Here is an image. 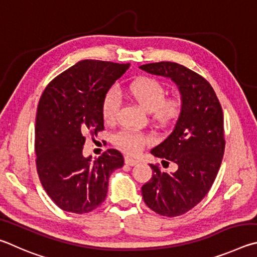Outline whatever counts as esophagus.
I'll return each instance as SVG.
<instances>
[{"label": "esophagus", "instance_id": "esophagus-1", "mask_svg": "<svg viewBox=\"0 0 257 257\" xmlns=\"http://www.w3.org/2000/svg\"><path fill=\"white\" fill-rule=\"evenodd\" d=\"M125 164L128 165V166H136L137 164H139V161L130 158V157H125Z\"/></svg>", "mask_w": 257, "mask_h": 257}]
</instances>
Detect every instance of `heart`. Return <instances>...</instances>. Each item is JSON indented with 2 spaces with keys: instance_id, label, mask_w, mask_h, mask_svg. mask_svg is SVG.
Returning <instances> with one entry per match:
<instances>
[{
  "instance_id": "heart-1",
  "label": "heart",
  "mask_w": 257,
  "mask_h": 257,
  "mask_svg": "<svg viewBox=\"0 0 257 257\" xmlns=\"http://www.w3.org/2000/svg\"><path fill=\"white\" fill-rule=\"evenodd\" d=\"M127 94L143 109L151 112L152 118L159 124L168 125L178 118L182 111V99L179 97L166 98L165 85L155 78L141 76L127 87ZM119 99L114 90L108 91L101 103V115L106 123H114L118 111ZM117 149L130 156H137L146 146L150 145L151 138L143 133L120 131L112 138Z\"/></svg>"
}]
</instances>
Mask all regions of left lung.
<instances>
[{
  "mask_svg": "<svg viewBox=\"0 0 257 257\" xmlns=\"http://www.w3.org/2000/svg\"><path fill=\"white\" fill-rule=\"evenodd\" d=\"M148 73L168 78L177 85L182 111L173 132L151 150L163 166L176 164L175 172L157 165L142 186L146 204L156 213L177 217L204 199L214 182L224 152L223 114L213 88L203 76L174 62L141 65Z\"/></svg>",
  "mask_w": 257,
  "mask_h": 257,
  "instance_id": "left-lung-1",
  "label": "left lung"
}]
</instances>
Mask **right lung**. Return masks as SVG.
<instances>
[{"instance_id":"right-lung-1","label":"right lung","mask_w":257,"mask_h":257,"mask_svg":"<svg viewBox=\"0 0 257 257\" xmlns=\"http://www.w3.org/2000/svg\"><path fill=\"white\" fill-rule=\"evenodd\" d=\"M130 64L84 60L45 88L36 115V166L40 183L58 208L88 213L106 199L108 179L124 158L108 149L98 159L82 155L85 134L103 130L101 103Z\"/></svg>"}]
</instances>
